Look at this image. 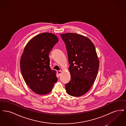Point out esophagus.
<instances>
[{
	"label": "esophagus",
	"mask_w": 126,
	"mask_h": 126,
	"mask_svg": "<svg viewBox=\"0 0 126 126\" xmlns=\"http://www.w3.org/2000/svg\"><path fill=\"white\" fill-rule=\"evenodd\" d=\"M57 73H58V74L59 76H60V75H61V70L58 71H57Z\"/></svg>",
	"instance_id": "obj_1"
}]
</instances>
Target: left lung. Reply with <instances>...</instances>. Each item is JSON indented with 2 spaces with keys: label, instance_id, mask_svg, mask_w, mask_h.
<instances>
[{
  "label": "left lung",
  "instance_id": "left-lung-1",
  "mask_svg": "<svg viewBox=\"0 0 126 126\" xmlns=\"http://www.w3.org/2000/svg\"><path fill=\"white\" fill-rule=\"evenodd\" d=\"M66 45L71 80L66 84L67 93L82 96L93 85L98 74L99 61L95 48L85 36L74 33L60 34Z\"/></svg>",
  "mask_w": 126,
  "mask_h": 126
}]
</instances>
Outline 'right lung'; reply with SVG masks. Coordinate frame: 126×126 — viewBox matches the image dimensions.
I'll return each instance as SVG.
<instances>
[{
	"label": "right lung",
	"instance_id": "add662e5",
	"mask_svg": "<svg viewBox=\"0 0 126 126\" xmlns=\"http://www.w3.org/2000/svg\"><path fill=\"white\" fill-rule=\"evenodd\" d=\"M57 36L44 32L32 38L24 48L20 69L26 84L33 92L43 95L49 93L58 78L49 66V53L58 42Z\"/></svg>",
	"mask_w": 126,
	"mask_h": 126
}]
</instances>
